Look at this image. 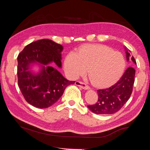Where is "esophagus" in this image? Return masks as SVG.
<instances>
[{
    "label": "esophagus",
    "instance_id": "1",
    "mask_svg": "<svg viewBox=\"0 0 150 150\" xmlns=\"http://www.w3.org/2000/svg\"><path fill=\"white\" fill-rule=\"evenodd\" d=\"M75 85L79 86V87H81L82 88H83V89H85V90L90 89L89 86H88L87 85H86L85 83L82 82V81H76Z\"/></svg>",
    "mask_w": 150,
    "mask_h": 150
}]
</instances>
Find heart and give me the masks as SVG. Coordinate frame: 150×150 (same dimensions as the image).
Returning <instances> with one entry per match:
<instances>
[{
	"label": "heart",
	"instance_id": "heart-1",
	"mask_svg": "<svg viewBox=\"0 0 150 150\" xmlns=\"http://www.w3.org/2000/svg\"><path fill=\"white\" fill-rule=\"evenodd\" d=\"M126 65L122 53L99 44L82 46L77 53H69L64 61L65 69L71 77L77 78L88 69L91 83L100 87L115 83L123 74Z\"/></svg>",
	"mask_w": 150,
	"mask_h": 150
}]
</instances>
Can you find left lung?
Listing matches in <instances>:
<instances>
[{"instance_id": "obj_1", "label": "left lung", "mask_w": 150, "mask_h": 150, "mask_svg": "<svg viewBox=\"0 0 150 150\" xmlns=\"http://www.w3.org/2000/svg\"><path fill=\"white\" fill-rule=\"evenodd\" d=\"M127 61H132V66L136 64V60L126 50ZM136 70L129 67L117 83L109 88L98 89V101L95 105H88L93 112L97 115H112L120 110L130 98L132 93Z\"/></svg>"}]
</instances>
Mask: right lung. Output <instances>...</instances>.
I'll use <instances>...</instances> for the list:
<instances>
[{
  "instance_id": "right-lung-1",
  "label": "right lung",
  "mask_w": 150,
  "mask_h": 150,
  "mask_svg": "<svg viewBox=\"0 0 150 150\" xmlns=\"http://www.w3.org/2000/svg\"><path fill=\"white\" fill-rule=\"evenodd\" d=\"M62 45L48 39H42L26 45L18 56V83L28 103L35 107L46 108L62 96L65 88L75 81L63 77L52 63L62 67ZM33 63L41 65L37 74L30 72Z\"/></svg>"
}]
</instances>
